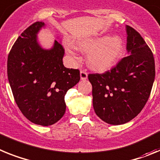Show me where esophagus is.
<instances>
[{
  "instance_id": "1",
  "label": "esophagus",
  "mask_w": 160,
  "mask_h": 160,
  "mask_svg": "<svg viewBox=\"0 0 160 160\" xmlns=\"http://www.w3.org/2000/svg\"><path fill=\"white\" fill-rule=\"evenodd\" d=\"M80 79L82 80H85L88 79V73L85 71H80Z\"/></svg>"
}]
</instances>
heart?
<instances>
[{"label":"heart","mask_w":160,"mask_h":160,"mask_svg":"<svg viewBox=\"0 0 160 160\" xmlns=\"http://www.w3.org/2000/svg\"><path fill=\"white\" fill-rule=\"evenodd\" d=\"M76 48L87 55V64L92 70L104 72L110 70L122 57L124 43L120 36L102 35L80 40ZM69 53L71 51L68 49Z\"/></svg>","instance_id":"b5f03b06"}]
</instances>
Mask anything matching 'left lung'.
Returning <instances> with one entry per match:
<instances>
[{"instance_id": "obj_1", "label": "left lung", "mask_w": 160, "mask_h": 160, "mask_svg": "<svg viewBox=\"0 0 160 160\" xmlns=\"http://www.w3.org/2000/svg\"><path fill=\"white\" fill-rule=\"evenodd\" d=\"M126 50L130 55L103 74H89L92 105L97 116L110 125H122L143 109L155 76V59L138 31L126 26Z\"/></svg>"}]
</instances>
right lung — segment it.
I'll return each mask as SVG.
<instances>
[{
	"label": "right lung",
	"instance_id": "1",
	"mask_svg": "<svg viewBox=\"0 0 160 160\" xmlns=\"http://www.w3.org/2000/svg\"><path fill=\"white\" fill-rule=\"evenodd\" d=\"M44 22H37L22 32L8 55L7 74L17 105L34 124L51 126L64 115V96L80 80L78 69L63 63L64 49L55 40L43 49L37 34Z\"/></svg>",
	"mask_w": 160,
	"mask_h": 160
}]
</instances>
